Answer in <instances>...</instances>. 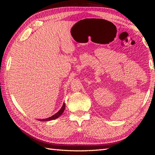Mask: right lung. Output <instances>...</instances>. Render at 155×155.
<instances>
[{"label": "right lung", "instance_id": "1", "mask_svg": "<svg viewBox=\"0 0 155 155\" xmlns=\"http://www.w3.org/2000/svg\"><path fill=\"white\" fill-rule=\"evenodd\" d=\"M64 108H65V104L64 103L63 105H62V108L60 109V110H59L58 113H56L55 114L52 115V117H49V118H45V119H41V120H42V121H48V120H53V119H55V118H58V117H60L61 115L63 113V111L64 110Z\"/></svg>", "mask_w": 155, "mask_h": 155}]
</instances>
